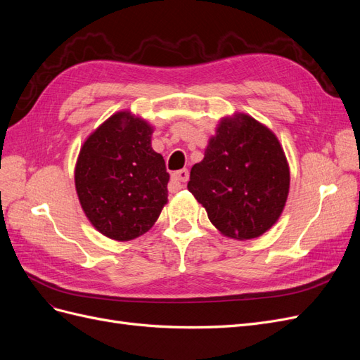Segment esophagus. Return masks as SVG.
Wrapping results in <instances>:
<instances>
[{
  "mask_svg": "<svg viewBox=\"0 0 360 360\" xmlns=\"http://www.w3.org/2000/svg\"><path fill=\"white\" fill-rule=\"evenodd\" d=\"M188 179H189V171L188 169H180V171H176L172 174V177H171V181L176 184V183H184V181H188Z\"/></svg>",
  "mask_w": 360,
  "mask_h": 360,
  "instance_id": "obj_1",
  "label": "esophagus"
}]
</instances>
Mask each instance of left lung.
I'll list each match as a JSON object with an SVG mask.
<instances>
[{"label": "left lung", "instance_id": "obj_1", "mask_svg": "<svg viewBox=\"0 0 360 360\" xmlns=\"http://www.w3.org/2000/svg\"><path fill=\"white\" fill-rule=\"evenodd\" d=\"M188 189L224 236L259 237L275 225L290 189V168L278 138L246 114L225 117Z\"/></svg>", "mask_w": 360, "mask_h": 360}]
</instances>
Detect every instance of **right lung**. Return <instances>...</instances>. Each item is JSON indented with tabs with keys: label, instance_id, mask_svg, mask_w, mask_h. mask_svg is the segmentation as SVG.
<instances>
[{
	"label": "right lung",
	"instance_id": "add662e5",
	"mask_svg": "<svg viewBox=\"0 0 360 360\" xmlns=\"http://www.w3.org/2000/svg\"><path fill=\"white\" fill-rule=\"evenodd\" d=\"M146 120L120 111L86 138L75 168L85 216L103 236L132 240L155 225L168 201L169 174L151 148Z\"/></svg>",
	"mask_w": 360,
	"mask_h": 360
}]
</instances>
